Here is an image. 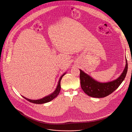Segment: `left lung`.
I'll return each mask as SVG.
<instances>
[{
    "instance_id": "8db88e82",
    "label": "left lung",
    "mask_w": 132,
    "mask_h": 132,
    "mask_svg": "<svg viewBox=\"0 0 132 132\" xmlns=\"http://www.w3.org/2000/svg\"><path fill=\"white\" fill-rule=\"evenodd\" d=\"M126 66L123 73L116 80L106 83H101L92 79L88 75L80 69L81 87L85 93L94 98H104L114 92L121 84L127 73L128 65L126 60Z\"/></svg>"
}]
</instances>
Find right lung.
Masks as SVG:
<instances>
[{"instance_id":"add662e5","label":"right lung","mask_w":132,"mask_h":132,"mask_svg":"<svg viewBox=\"0 0 132 132\" xmlns=\"http://www.w3.org/2000/svg\"><path fill=\"white\" fill-rule=\"evenodd\" d=\"M65 73L63 74L62 76L61 77L60 80H59V83H58V85L57 86V88H56V90H55V91L52 93V94H51L50 95L48 96H46L41 99H40V100H30V99H28L24 97H23L25 99H26L27 100H28V101L30 102H32V103H35V104H43V103H47V102H48L51 101H52L53 99H54V98H55L56 97H57L58 96V95L59 94L60 91H61V80L62 78V77L64 76V75Z\"/></svg>"}]
</instances>
